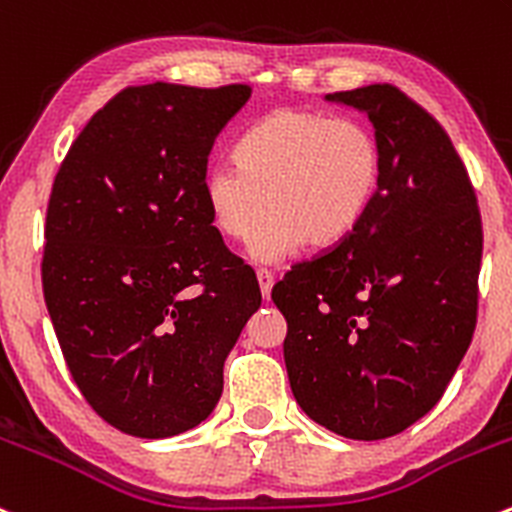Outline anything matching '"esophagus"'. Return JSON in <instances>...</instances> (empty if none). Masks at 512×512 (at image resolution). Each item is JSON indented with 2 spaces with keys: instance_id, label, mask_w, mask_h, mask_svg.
I'll list each match as a JSON object with an SVG mask.
<instances>
[{
  "instance_id": "esophagus-1",
  "label": "esophagus",
  "mask_w": 512,
  "mask_h": 512,
  "mask_svg": "<svg viewBox=\"0 0 512 512\" xmlns=\"http://www.w3.org/2000/svg\"><path fill=\"white\" fill-rule=\"evenodd\" d=\"M257 282H260V292H262V297L270 299V297H272L274 274H272L270 270H257Z\"/></svg>"
}]
</instances>
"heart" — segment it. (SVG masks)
<instances>
[{
    "label": "heart",
    "mask_w": 512,
    "mask_h": 512,
    "mask_svg": "<svg viewBox=\"0 0 512 512\" xmlns=\"http://www.w3.org/2000/svg\"><path fill=\"white\" fill-rule=\"evenodd\" d=\"M383 181V144L363 120L279 107L238 144V161H215L201 191L213 225L228 240L254 233L250 257L277 265L304 242L336 245L358 228Z\"/></svg>",
    "instance_id": "obj_1"
}]
</instances>
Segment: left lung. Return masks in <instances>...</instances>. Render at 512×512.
I'll list each match as a JSON object with an SVG mask.
<instances>
[{"mask_svg": "<svg viewBox=\"0 0 512 512\" xmlns=\"http://www.w3.org/2000/svg\"><path fill=\"white\" fill-rule=\"evenodd\" d=\"M373 122L383 181L358 228L274 284L299 407L346 439L395 437L444 395L476 328L483 230L444 127L395 85L326 95Z\"/></svg>", "mask_w": 512, "mask_h": 512, "instance_id": "8db88e82", "label": "left lung"}]
</instances>
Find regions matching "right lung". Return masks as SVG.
<instances>
[{
  "label": "right lung",
  "mask_w": 512,
  "mask_h": 512,
  "mask_svg": "<svg viewBox=\"0 0 512 512\" xmlns=\"http://www.w3.org/2000/svg\"><path fill=\"white\" fill-rule=\"evenodd\" d=\"M247 85L117 93L68 149L46 213L41 279L75 385L120 432L166 439L215 410L223 363L260 309L201 181Z\"/></svg>",
  "instance_id": "add662e5"
}]
</instances>
